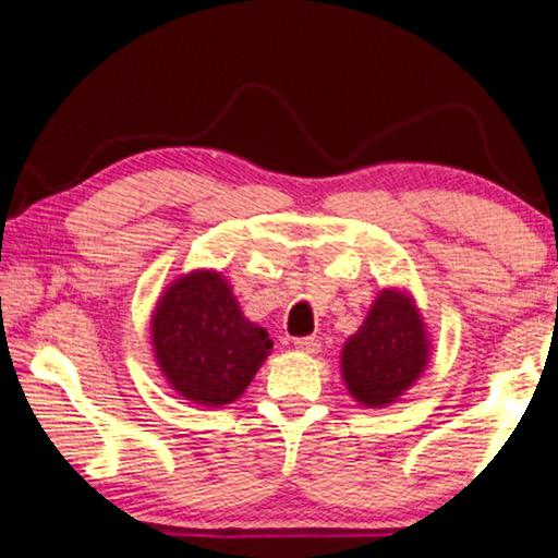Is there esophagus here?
<instances>
[{
    "mask_svg": "<svg viewBox=\"0 0 558 558\" xmlns=\"http://www.w3.org/2000/svg\"><path fill=\"white\" fill-rule=\"evenodd\" d=\"M294 349L301 351V353H318V349H322V343H318V339H314V336H306V339H296L294 341Z\"/></svg>",
    "mask_w": 558,
    "mask_h": 558,
    "instance_id": "34e87169",
    "label": "esophagus"
}]
</instances>
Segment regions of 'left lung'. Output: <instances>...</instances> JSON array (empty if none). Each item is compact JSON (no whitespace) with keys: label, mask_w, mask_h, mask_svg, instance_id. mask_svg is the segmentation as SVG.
<instances>
[{"label":"left lung","mask_w":558,"mask_h":558,"mask_svg":"<svg viewBox=\"0 0 558 558\" xmlns=\"http://www.w3.org/2000/svg\"><path fill=\"white\" fill-rule=\"evenodd\" d=\"M427 355L430 341L415 301L405 291L383 289L341 351L345 388L365 408H386L415 386Z\"/></svg>","instance_id":"8db88e82"}]
</instances>
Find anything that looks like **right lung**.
Returning a JSON list of instances; mask_svg holds the SVG:
<instances>
[{"label":"right lung","mask_w":558,"mask_h":558,"mask_svg":"<svg viewBox=\"0 0 558 558\" xmlns=\"http://www.w3.org/2000/svg\"><path fill=\"white\" fill-rule=\"evenodd\" d=\"M150 324L155 361L170 388L207 408L240 398L274 345L244 318L222 274L209 269L172 281Z\"/></svg>","instance_id":"add662e5"}]
</instances>
